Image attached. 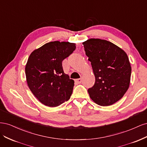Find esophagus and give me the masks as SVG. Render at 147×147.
<instances>
[{
	"instance_id": "obj_1",
	"label": "esophagus",
	"mask_w": 147,
	"mask_h": 147,
	"mask_svg": "<svg viewBox=\"0 0 147 147\" xmlns=\"http://www.w3.org/2000/svg\"><path fill=\"white\" fill-rule=\"evenodd\" d=\"M75 82H76L77 83H78V84H80V83H81L82 82V78L81 77L80 78L75 79Z\"/></svg>"
}]
</instances>
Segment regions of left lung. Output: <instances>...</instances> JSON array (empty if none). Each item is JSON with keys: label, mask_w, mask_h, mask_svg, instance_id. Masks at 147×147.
Instances as JSON below:
<instances>
[{"label": "left lung", "mask_w": 147, "mask_h": 147, "mask_svg": "<svg viewBox=\"0 0 147 147\" xmlns=\"http://www.w3.org/2000/svg\"><path fill=\"white\" fill-rule=\"evenodd\" d=\"M96 81L88 90L91 99L100 106L121 99L129 86L131 67L127 55L112 42L90 38L83 43Z\"/></svg>", "instance_id": "1"}]
</instances>
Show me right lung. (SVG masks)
I'll return each instance as SVG.
<instances>
[{
	"instance_id": "1",
	"label": "right lung",
	"mask_w": 147,
	"mask_h": 147,
	"mask_svg": "<svg viewBox=\"0 0 147 147\" xmlns=\"http://www.w3.org/2000/svg\"><path fill=\"white\" fill-rule=\"evenodd\" d=\"M76 48L74 43H47L30 55L25 72L28 86L42 103L51 107L67 101L72 95L74 81L65 74L62 63Z\"/></svg>"
}]
</instances>
